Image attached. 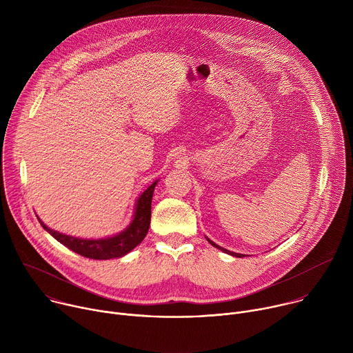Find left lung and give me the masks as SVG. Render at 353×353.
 <instances>
[{
  "mask_svg": "<svg viewBox=\"0 0 353 353\" xmlns=\"http://www.w3.org/2000/svg\"><path fill=\"white\" fill-rule=\"evenodd\" d=\"M208 241L214 245V247H216V248H219V250H222V251H225V253H228V254H232V256H234V257H243V254H239V253H232V251H229V250H225V248H222L221 245H218V244H215L214 241H211L210 239H208Z\"/></svg>",
  "mask_w": 353,
  "mask_h": 353,
  "instance_id": "obj_1",
  "label": "left lung"
}]
</instances>
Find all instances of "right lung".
<instances>
[{
    "mask_svg": "<svg viewBox=\"0 0 353 353\" xmlns=\"http://www.w3.org/2000/svg\"><path fill=\"white\" fill-rule=\"evenodd\" d=\"M158 181L150 184L142 195L137 201L135 215L131 222V225L121 233L109 237V239H99V240H86V239H78L72 236H67L63 233H59L53 229L47 228L39 218L40 225L52 234L56 240H59L61 244L68 247L70 250L75 251V253L93 260H110L123 257L132 248H135L146 236L149 230L150 223V204H152V195L154 188Z\"/></svg>",
    "mask_w": 353,
    "mask_h": 353,
    "instance_id": "add662e5",
    "label": "right lung"
}]
</instances>
